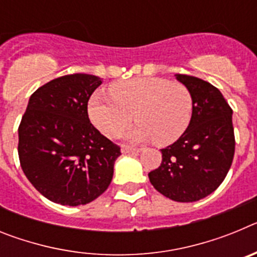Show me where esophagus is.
Wrapping results in <instances>:
<instances>
[{"mask_svg": "<svg viewBox=\"0 0 257 257\" xmlns=\"http://www.w3.org/2000/svg\"><path fill=\"white\" fill-rule=\"evenodd\" d=\"M122 153H139L140 151H142V149L140 148H133V147H127V145H123V147H122Z\"/></svg>", "mask_w": 257, "mask_h": 257, "instance_id": "34e87169", "label": "esophagus"}]
</instances>
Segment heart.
Segmentation results:
<instances>
[{
    "mask_svg": "<svg viewBox=\"0 0 257 257\" xmlns=\"http://www.w3.org/2000/svg\"><path fill=\"white\" fill-rule=\"evenodd\" d=\"M109 94L95 92L88 100V117L97 130L117 138L131 123V142L154 140L161 145L178 140L190 123L193 99L185 85L161 77H140L113 83Z\"/></svg>",
    "mask_w": 257,
    "mask_h": 257,
    "instance_id": "heart-1",
    "label": "heart"
}]
</instances>
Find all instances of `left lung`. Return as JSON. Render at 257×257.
<instances>
[{"mask_svg": "<svg viewBox=\"0 0 257 257\" xmlns=\"http://www.w3.org/2000/svg\"><path fill=\"white\" fill-rule=\"evenodd\" d=\"M176 78L192 95L190 123L174 144L161 149V166L148 176L167 198L196 202L216 190L230 169L235 151L233 110L207 81L188 74Z\"/></svg>", "mask_w": 257, "mask_h": 257, "instance_id": "8db88e82", "label": "left lung"}]
</instances>
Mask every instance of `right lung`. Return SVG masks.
I'll return each instance as SVG.
<instances>
[{
  "label": "right lung",
  "mask_w": 257,
  "mask_h": 257,
  "mask_svg": "<svg viewBox=\"0 0 257 257\" xmlns=\"http://www.w3.org/2000/svg\"><path fill=\"white\" fill-rule=\"evenodd\" d=\"M101 79L74 73L45 83L31 95L19 124L23 172L50 201L90 203L113 178L121 148L90 122L87 103Z\"/></svg>",
  "instance_id": "right-lung-1"
}]
</instances>
